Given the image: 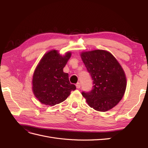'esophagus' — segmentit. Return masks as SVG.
Segmentation results:
<instances>
[{
	"mask_svg": "<svg viewBox=\"0 0 148 148\" xmlns=\"http://www.w3.org/2000/svg\"><path fill=\"white\" fill-rule=\"evenodd\" d=\"M76 87H77V89H79L80 87H81V84H80L79 83H77L76 84Z\"/></svg>",
	"mask_w": 148,
	"mask_h": 148,
	"instance_id": "obj_1",
	"label": "esophagus"
}]
</instances>
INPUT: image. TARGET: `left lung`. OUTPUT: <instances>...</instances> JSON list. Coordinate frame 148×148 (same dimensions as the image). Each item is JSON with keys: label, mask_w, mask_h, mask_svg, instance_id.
I'll use <instances>...</instances> for the list:
<instances>
[{"label": "left lung", "mask_w": 148, "mask_h": 148, "mask_svg": "<svg viewBox=\"0 0 148 148\" xmlns=\"http://www.w3.org/2000/svg\"><path fill=\"white\" fill-rule=\"evenodd\" d=\"M82 59L93 80L92 89L82 92L88 105L96 110L106 112L122 99L127 86L124 71L109 52L95 50L83 52Z\"/></svg>", "instance_id": "8db88e82"}]
</instances>
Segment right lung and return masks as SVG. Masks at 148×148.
<instances>
[{"label":"right lung","instance_id":"obj_1","mask_svg":"<svg viewBox=\"0 0 148 148\" xmlns=\"http://www.w3.org/2000/svg\"><path fill=\"white\" fill-rule=\"evenodd\" d=\"M71 52L62 56L56 50L46 53L40 60L33 77V91L42 104L53 106L64 101L76 89L69 82V74L63 69Z\"/></svg>","mask_w":148,"mask_h":148}]
</instances>
